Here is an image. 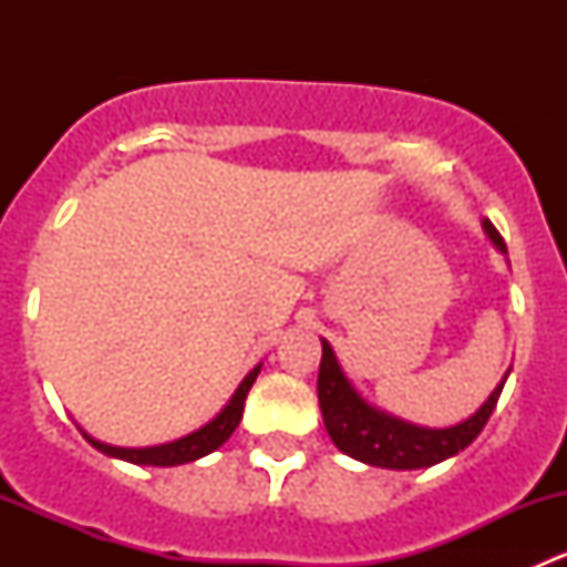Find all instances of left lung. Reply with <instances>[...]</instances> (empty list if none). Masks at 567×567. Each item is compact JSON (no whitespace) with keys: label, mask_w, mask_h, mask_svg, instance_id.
Masks as SVG:
<instances>
[{"label":"left lung","mask_w":567,"mask_h":567,"mask_svg":"<svg viewBox=\"0 0 567 567\" xmlns=\"http://www.w3.org/2000/svg\"><path fill=\"white\" fill-rule=\"evenodd\" d=\"M483 230L488 233L494 247L507 255L505 241L488 219H483ZM323 342V357H320L318 370V403L326 431L340 453L381 468H425L466 450L480 436L488 416L494 414L496 400H499L502 386L511 373L507 370L505 379L496 384L488 400L468 420L453 427H420L398 420L386 411L373 409L346 379L329 342Z\"/></svg>","instance_id":"left-lung-1"}]
</instances>
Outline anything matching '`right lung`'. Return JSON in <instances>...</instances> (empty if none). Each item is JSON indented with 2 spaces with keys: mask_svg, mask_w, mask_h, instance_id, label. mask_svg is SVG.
I'll return each instance as SVG.
<instances>
[{
  "mask_svg": "<svg viewBox=\"0 0 567 567\" xmlns=\"http://www.w3.org/2000/svg\"><path fill=\"white\" fill-rule=\"evenodd\" d=\"M257 373H260V364L251 370L241 384H238V390L230 398V403H227L225 409H221L219 414L208 422V425H203L199 431L188 433V436L177 439V442L158 444V447H112V444L99 442V439L87 436V433H84V439H87V442L93 444L95 450H101L104 455L136 463V466H181V463L197 461V458H203V455L219 450L221 444L233 436V431H236L238 422H241L244 400H247V394L251 390V384H255Z\"/></svg>",
  "mask_w": 567,
  "mask_h": 567,
  "instance_id": "1",
  "label": "right lung"
}]
</instances>
